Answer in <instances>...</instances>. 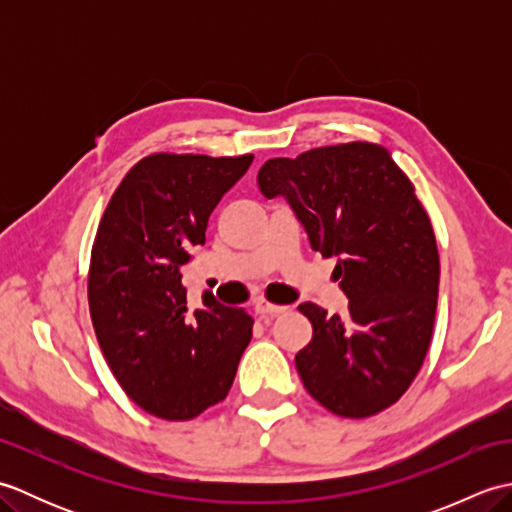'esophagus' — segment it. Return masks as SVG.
Masks as SVG:
<instances>
[{"label":"esophagus","instance_id":"34e87169","mask_svg":"<svg viewBox=\"0 0 512 512\" xmlns=\"http://www.w3.org/2000/svg\"><path fill=\"white\" fill-rule=\"evenodd\" d=\"M286 310H288L286 306H279V303H270L266 299L255 301V312L259 314V317H277V314L286 312Z\"/></svg>","mask_w":512,"mask_h":512}]
</instances>
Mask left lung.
Wrapping results in <instances>:
<instances>
[{
	"label": "left lung",
	"instance_id": "obj_1",
	"mask_svg": "<svg viewBox=\"0 0 512 512\" xmlns=\"http://www.w3.org/2000/svg\"><path fill=\"white\" fill-rule=\"evenodd\" d=\"M266 198H286L312 250L336 257L350 299L339 317L301 303L312 341L295 356L308 394L343 418L394 405L427 356L436 321L440 257L411 180L374 143L270 158L257 173Z\"/></svg>",
	"mask_w": 512,
	"mask_h": 512
}]
</instances>
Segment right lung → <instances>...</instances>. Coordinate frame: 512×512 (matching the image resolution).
<instances>
[{"mask_svg":"<svg viewBox=\"0 0 512 512\" xmlns=\"http://www.w3.org/2000/svg\"><path fill=\"white\" fill-rule=\"evenodd\" d=\"M253 154H151L118 184L92 246L88 299L96 339L140 409L191 420L226 398L253 319L206 290L189 314L182 266L209 215Z\"/></svg>","mask_w":512,"mask_h":512,"instance_id":"obj_1","label":"right lung"}]
</instances>
